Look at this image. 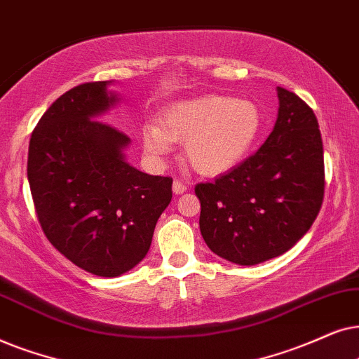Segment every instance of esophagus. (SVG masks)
I'll use <instances>...</instances> for the list:
<instances>
[{
	"label": "esophagus",
	"mask_w": 359,
	"mask_h": 359,
	"mask_svg": "<svg viewBox=\"0 0 359 359\" xmlns=\"http://www.w3.org/2000/svg\"><path fill=\"white\" fill-rule=\"evenodd\" d=\"M172 190H174L175 195H180L184 192H187V185L184 182H180V180H174V184H172Z\"/></svg>",
	"instance_id": "obj_1"
}]
</instances>
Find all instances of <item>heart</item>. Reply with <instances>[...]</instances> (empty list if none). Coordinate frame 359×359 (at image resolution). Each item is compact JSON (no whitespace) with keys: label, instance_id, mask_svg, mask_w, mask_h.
<instances>
[{"label":"heart","instance_id":"obj_1","mask_svg":"<svg viewBox=\"0 0 359 359\" xmlns=\"http://www.w3.org/2000/svg\"><path fill=\"white\" fill-rule=\"evenodd\" d=\"M264 116L259 104L228 95H203L169 107L157 124L142 130V146L162 156L170 142H185V162L202 175H219L250 154L261 136Z\"/></svg>","mask_w":359,"mask_h":359}]
</instances>
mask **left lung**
<instances>
[{
  "label": "left lung",
  "instance_id": "left-lung-1",
  "mask_svg": "<svg viewBox=\"0 0 359 359\" xmlns=\"http://www.w3.org/2000/svg\"><path fill=\"white\" fill-rule=\"evenodd\" d=\"M274 130L256 154L215 182L197 184L200 231L223 259L255 266L289 251L322 208L323 142L313 109L277 87Z\"/></svg>",
  "mask_w": 359,
  "mask_h": 359
}]
</instances>
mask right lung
<instances>
[{
  "label": "right lung",
  "mask_w": 359,
  "mask_h": 359,
  "mask_svg": "<svg viewBox=\"0 0 359 359\" xmlns=\"http://www.w3.org/2000/svg\"><path fill=\"white\" fill-rule=\"evenodd\" d=\"M108 83L76 85L42 114L29 141L27 180L52 246L90 274L116 277L149 251L172 179L128 164L130 137L95 119L118 102Z\"/></svg>",
  "instance_id": "add662e5"
}]
</instances>
